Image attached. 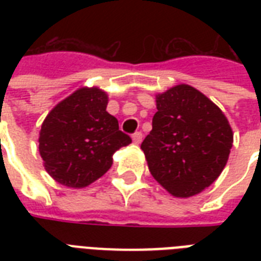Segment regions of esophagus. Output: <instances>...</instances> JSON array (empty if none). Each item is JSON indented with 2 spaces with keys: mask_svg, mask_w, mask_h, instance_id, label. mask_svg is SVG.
<instances>
[{
  "mask_svg": "<svg viewBox=\"0 0 261 261\" xmlns=\"http://www.w3.org/2000/svg\"><path fill=\"white\" fill-rule=\"evenodd\" d=\"M142 133L141 131H137V133H134L133 134V141H134V143H137V145H139V143L142 142Z\"/></svg>",
  "mask_w": 261,
  "mask_h": 261,
  "instance_id": "34e87169",
  "label": "esophagus"
}]
</instances>
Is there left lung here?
I'll return each mask as SVG.
<instances>
[{
    "instance_id": "8db88e82",
    "label": "left lung",
    "mask_w": 261,
    "mask_h": 261,
    "mask_svg": "<svg viewBox=\"0 0 261 261\" xmlns=\"http://www.w3.org/2000/svg\"><path fill=\"white\" fill-rule=\"evenodd\" d=\"M155 102L153 128L141 145L149 171L173 196L199 194L226 165L230 124L210 98L186 84L159 94Z\"/></svg>"
}]
</instances>
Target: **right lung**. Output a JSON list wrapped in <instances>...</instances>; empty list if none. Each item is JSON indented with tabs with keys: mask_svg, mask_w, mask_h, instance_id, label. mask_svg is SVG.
Instances as JSON below:
<instances>
[{
	"mask_svg": "<svg viewBox=\"0 0 261 261\" xmlns=\"http://www.w3.org/2000/svg\"><path fill=\"white\" fill-rule=\"evenodd\" d=\"M107 104L106 92L81 88L47 115L39 151L55 181L73 188L89 186L110 169L115 151L131 143Z\"/></svg>",
	"mask_w": 261,
	"mask_h": 261,
	"instance_id": "1",
	"label": "right lung"
}]
</instances>
